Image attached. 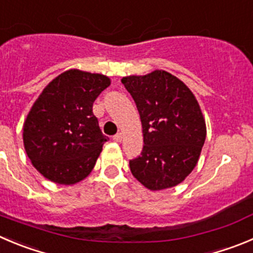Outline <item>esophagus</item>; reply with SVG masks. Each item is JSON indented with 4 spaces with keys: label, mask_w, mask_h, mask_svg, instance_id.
I'll use <instances>...</instances> for the list:
<instances>
[{
    "label": "esophagus",
    "mask_w": 253,
    "mask_h": 253,
    "mask_svg": "<svg viewBox=\"0 0 253 253\" xmlns=\"http://www.w3.org/2000/svg\"><path fill=\"white\" fill-rule=\"evenodd\" d=\"M113 141H116V142H121V141H122V133H121V132H119V133H116L115 136H113Z\"/></svg>",
    "instance_id": "esophagus-1"
}]
</instances>
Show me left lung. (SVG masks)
Segmentation results:
<instances>
[{
  "label": "left lung",
  "mask_w": 253,
  "mask_h": 253,
  "mask_svg": "<svg viewBox=\"0 0 253 253\" xmlns=\"http://www.w3.org/2000/svg\"><path fill=\"white\" fill-rule=\"evenodd\" d=\"M143 128L141 155L129 169L148 190L173 187L192 172L206 140L197 100L182 81L166 71L122 79Z\"/></svg>",
  "instance_id": "left-lung-1"
}]
</instances>
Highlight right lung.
I'll return each instance as SVG.
<instances>
[{
	"instance_id": "obj_1",
	"label": "right lung",
	"mask_w": 253,
	"mask_h": 253,
	"mask_svg": "<svg viewBox=\"0 0 253 253\" xmlns=\"http://www.w3.org/2000/svg\"><path fill=\"white\" fill-rule=\"evenodd\" d=\"M110 79L68 70L52 80L23 125V143L35 169L49 181L73 185L89 174L108 137L92 106Z\"/></svg>"
}]
</instances>
